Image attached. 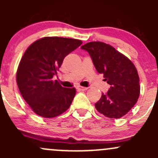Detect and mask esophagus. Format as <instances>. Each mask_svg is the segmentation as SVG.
<instances>
[{
	"mask_svg": "<svg viewBox=\"0 0 158 158\" xmlns=\"http://www.w3.org/2000/svg\"><path fill=\"white\" fill-rule=\"evenodd\" d=\"M77 89H79V91H85V90H87V89H88V88H87V87H82V86L78 87Z\"/></svg>",
	"mask_w": 158,
	"mask_h": 158,
	"instance_id": "obj_1",
	"label": "esophagus"
}]
</instances>
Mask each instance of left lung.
Wrapping results in <instances>:
<instances>
[{
    "label": "left lung",
    "instance_id": "obj_1",
    "mask_svg": "<svg viewBox=\"0 0 158 158\" xmlns=\"http://www.w3.org/2000/svg\"><path fill=\"white\" fill-rule=\"evenodd\" d=\"M81 49L89 52L95 69L103 73L110 85L107 93L95 104L98 112L110 118H119L136 104L140 95L139 76L132 62L111 46L90 42Z\"/></svg>",
    "mask_w": 158,
    "mask_h": 158
}]
</instances>
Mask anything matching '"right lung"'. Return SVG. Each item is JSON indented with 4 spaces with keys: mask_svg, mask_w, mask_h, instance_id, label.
Instances as JSON below:
<instances>
[{
    "mask_svg": "<svg viewBox=\"0 0 158 158\" xmlns=\"http://www.w3.org/2000/svg\"><path fill=\"white\" fill-rule=\"evenodd\" d=\"M82 42L70 38L44 37L27 49L17 72L20 94L32 110L44 118H54L69 108L75 88H64L52 80L65 57Z\"/></svg>",
    "mask_w": 158,
    "mask_h": 158,
    "instance_id": "1",
    "label": "right lung"
}]
</instances>
